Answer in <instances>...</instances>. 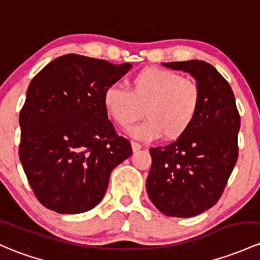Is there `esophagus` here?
I'll use <instances>...</instances> for the list:
<instances>
[{"label": "esophagus", "mask_w": 260, "mask_h": 260, "mask_svg": "<svg viewBox=\"0 0 260 260\" xmlns=\"http://www.w3.org/2000/svg\"><path fill=\"white\" fill-rule=\"evenodd\" d=\"M131 146H132V151L133 152H137V151H139V149L142 148L141 144L137 143V142H131Z\"/></svg>", "instance_id": "obj_1"}]
</instances>
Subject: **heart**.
<instances>
[{"label": "heart", "instance_id": "obj_1", "mask_svg": "<svg viewBox=\"0 0 260 260\" xmlns=\"http://www.w3.org/2000/svg\"><path fill=\"white\" fill-rule=\"evenodd\" d=\"M129 89L112 84L103 92V107L121 127L135 123L144 109L146 121L128 131L132 137L151 141L182 137L196 121L202 92L196 81L174 71L143 68L128 81Z\"/></svg>", "mask_w": 260, "mask_h": 260}]
</instances>
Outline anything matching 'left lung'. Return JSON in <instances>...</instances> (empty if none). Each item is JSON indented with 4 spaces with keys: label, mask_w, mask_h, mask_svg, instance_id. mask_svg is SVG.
Returning <instances> with one entry per match:
<instances>
[{
    "label": "left lung",
    "mask_w": 260,
    "mask_h": 260,
    "mask_svg": "<svg viewBox=\"0 0 260 260\" xmlns=\"http://www.w3.org/2000/svg\"><path fill=\"white\" fill-rule=\"evenodd\" d=\"M190 73L202 92L192 127L173 143L151 148L147 193L168 217H196L222 196L238 159L240 117L236 98L223 76L204 61L162 63Z\"/></svg>",
    "instance_id": "left-lung-1"
}]
</instances>
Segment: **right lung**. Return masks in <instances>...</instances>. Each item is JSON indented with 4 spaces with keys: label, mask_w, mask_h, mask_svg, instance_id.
<instances>
[{
    "label": "right lung",
    "mask_w": 260,
    "mask_h": 260,
    "mask_svg": "<svg viewBox=\"0 0 260 260\" xmlns=\"http://www.w3.org/2000/svg\"><path fill=\"white\" fill-rule=\"evenodd\" d=\"M131 68L64 54L31 81L20 113V160L46 208L61 214L94 208L112 171L132 154L103 107L105 89Z\"/></svg>",
    "instance_id": "add662e5"
}]
</instances>
